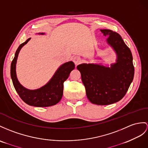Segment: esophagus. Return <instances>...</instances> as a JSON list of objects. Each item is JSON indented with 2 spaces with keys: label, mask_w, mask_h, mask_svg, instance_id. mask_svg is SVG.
I'll list each match as a JSON object with an SVG mask.
<instances>
[{
  "label": "esophagus",
  "mask_w": 148,
  "mask_h": 148,
  "mask_svg": "<svg viewBox=\"0 0 148 148\" xmlns=\"http://www.w3.org/2000/svg\"><path fill=\"white\" fill-rule=\"evenodd\" d=\"M73 62L75 64V65H78L82 62V60L79 57H75L73 58Z\"/></svg>",
  "instance_id": "1"
}]
</instances>
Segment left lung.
<instances>
[{"label": "left lung", "instance_id": "8db88e82", "mask_svg": "<svg viewBox=\"0 0 148 148\" xmlns=\"http://www.w3.org/2000/svg\"><path fill=\"white\" fill-rule=\"evenodd\" d=\"M117 55V63L106 67L95 64H81L80 71L88 99L97 105L106 106L121 100L127 92L134 75L130 49L117 32L100 29Z\"/></svg>", "mask_w": 148, "mask_h": 148}]
</instances>
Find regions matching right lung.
I'll return each mask as SVG.
<instances>
[{
  "label": "right lung",
  "mask_w": 148,
  "mask_h": 148,
  "mask_svg": "<svg viewBox=\"0 0 148 148\" xmlns=\"http://www.w3.org/2000/svg\"><path fill=\"white\" fill-rule=\"evenodd\" d=\"M43 34L44 33H41ZM31 38L22 43L17 48L10 66V76L14 88L21 99L27 104L34 107H49L56 105L62 99L63 92V83L66 80L70 72L75 68L73 62H69L62 64L48 84L42 87L30 90L25 88L18 82L16 73V64L20 50Z\"/></svg>",
  "instance_id": "add662e5"
}]
</instances>
